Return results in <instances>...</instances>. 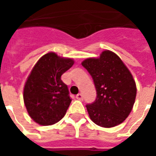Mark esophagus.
<instances>
[{"label":"esophagus","mask_w":156,"mask_h":156,"mask_svg":"<svg viewBox=\"0 0 156 156\" xmlns=\"http://www.w3.org/2000/svg\"><path fill=\"white\" fill-rule=\"evenodd\" d=\"M76 98L77 99H79V100H83V94H78L76 95Z\"/></svg>","instance_id":"1"}]
</instances>
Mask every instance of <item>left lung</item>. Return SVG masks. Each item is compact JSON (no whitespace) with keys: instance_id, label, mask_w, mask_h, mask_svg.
I'll return each mask as SVG.
<instances>
[{"instance_id":"left-lung-1","label":"left lung","mask_w":156,"mask_h":156,"mask_svg":"<svg viewBox=\"0 0 156 156\" xmlns=\"http://www.w3.org/2000/svg\"><path fill=\"white\" fill-rule=\"evenodd\" d=\"M83 67L91 75L97 97L86 105L91 120L111 128L124 122L134 106L136 85L129 70L115 52L104 51L98 58H87Z\"/></svg>"}]
</instances>
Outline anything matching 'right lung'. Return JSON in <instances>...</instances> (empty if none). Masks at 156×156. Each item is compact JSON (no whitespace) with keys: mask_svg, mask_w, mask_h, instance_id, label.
<instances>
[{"mask_svg":"<svg viewBox=\"0 0 156 156\" xmlns=\"http://www.w3.org/2000/svg\"><path fill=\"white\" fill-rule=\"evenodd\" d=\"M73 63L72 58L49 52L33 67L25 83L23 99L30 117L36 123L51 125L63 118L72 99L61 76Z\"/></svg>","mask_w":156,"mask_h":156,"instance_id":"1","label":"right lung"}]
</instances>
